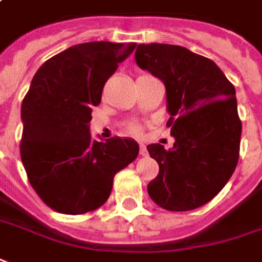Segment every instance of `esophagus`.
<instances>
[{
	"label": "esophagus",
	"instance_id": "34e87169",
	"mask_svg": "<svg viewBox=\"0 0 262 262\" xmlns=\"http://www.w3.org/2000/svg\"><path fill=\"white\" fill-rule=\"evenodd\" d=\"M140 154H141L143 157H145V156L148 154V151H147V147H145L144 144H140Z\"/></svg>",
	"mask_w": 262,
	"mask_h": 262
}]
</instances>
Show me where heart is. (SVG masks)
I'll list each match as a JSON object with an SVG mask.
<instances>
[{"label":"heart","instance_id":"obj_1","mask_svg":"<svg viewBox=\"0 0 262 262\" xmlns=\"http://www.w3.org/2000/svg\"><path fill=\"white\" fill-rule=\"evenodd\" d=\"M124 129H125V133H128V134L138 137V135H141L143 127H141V124H138V122H128L127 125L124 127Z\"/></svg>","mask_w":262,"mask_h":262}]
</instances>
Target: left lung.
I'll return each mask as SVG.
<instances>
[{"label":"left lung","instance_id":"obj_1","mask_svg":"<svg viewBox=\"0 0 262 262\" xmlns=\"http://www.w3.org/2000/svg\"><path fill=\"white\" fill-rule=\"evenodd\" d=\"M135 61L163 80L173 148L147 145L159 174L147 190L154 203L186 212L210 202L239 159L242 124L235 88L215 61L182 46L140 45Z\"/></svg>","mask_w":262,"mask_h":262}]
</instances>
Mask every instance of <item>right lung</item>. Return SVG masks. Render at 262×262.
<instances>
[{
    "mask_svg": "<svg viewBox=\"0 0 262 262\" xmlns=\"http://www.w3.org/2000/svg\"><path fill=\"white\" fill-rule=\"evenodd\" d=\"M135 46H72L45 61L31 80L21 105V161L31 187L56 212L83 215L101 208L115 174L138 156L134 140L99 143L89 133L103 86Z\"/></svg>",
    "mask_w": 262,
    "mask_h": 262,
    "instance_id": "add662e5",
    "label": "right lung"
}]
</instances>
